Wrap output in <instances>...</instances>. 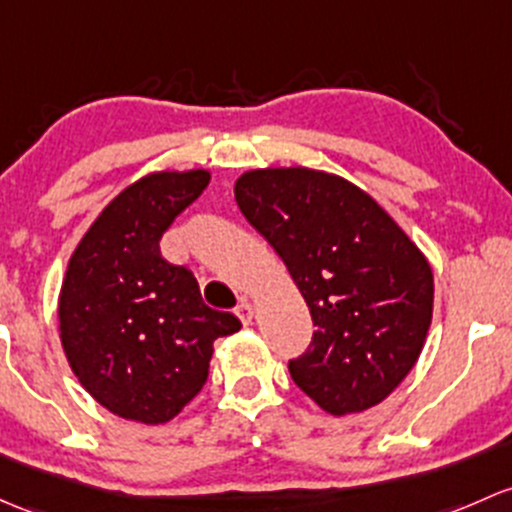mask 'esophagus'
<instances>
[{
  "instance_id": "1",
  "label": "esophagus",
  "mask_w": 512,
  "mask_h": 512,
  "mask_svg": "<svg viewBox=\"0 0 512 512\" xmlns=\"http://www.w3.org/2000/svg\"><path fill=\"white\" fill-rule=\"evenodd\" d=\"M235 314H238V319L242 321V324L250 326L252 319H255V306H252L250 301H242L238 309H235Z\"/></svg>"
}]
</instances>
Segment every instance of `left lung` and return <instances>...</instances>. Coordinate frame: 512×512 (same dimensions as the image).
Returning <instances> with one entry per match:
<instances>
[{
    "label": "left lung",
    "instance_id": "8db88e82",
    "mask_svg": "<svg viewBox=\"0 0 512 512\" xmlns=\"http://www.w3.org/2000/svg\"><path fill=\"white\" fill-rule=\"evenodd\" d=\"M235 201L311 311L314 341L289 360L299 390L336 417L383 402L432 324L434 277L422 250L373 196L326 171H245Z\"/></svg>",
    "mask_w": 512,
    "mask_h": 512
}]
</instances>
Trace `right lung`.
<instances>
[{
	"label": "right lung",
	"instance_id": "add662e5",
	"mask_svg": "<svg viewBox=\"0 0 512 512\" xmlns=\"http://www.w3.org/2000/svg\"><path fill=\"white\" fill-rule=\"evenodd\" d=\"M211 171H154L117 193L68 262L58 331L68 365L105 410L142 424L174 419L208 378L215 338L238 316L203 304L196 277L159 240Z\"/></svg>",
	"mask_w": 512,
	"mask_h": 512
}]
</instances>
